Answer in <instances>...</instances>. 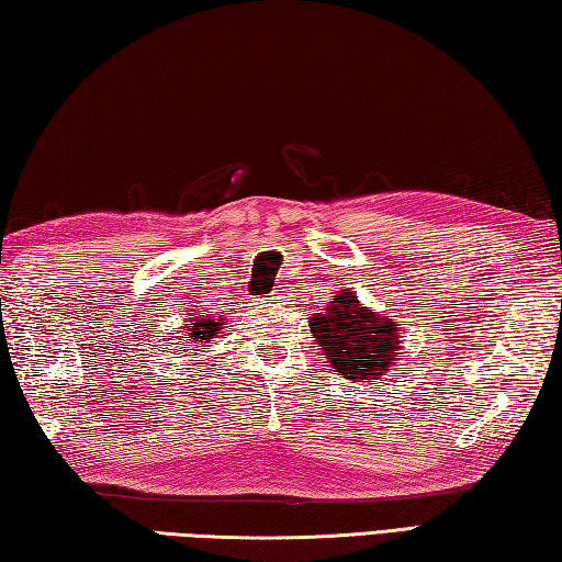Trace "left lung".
<instances>
[{
    "mask_svg": "<svg viewBox=\"0 0 562 562\" xmlns=\"http://www.w3.org/2000/svg\"><path fill=\"white\" fill-rule=\"evenodd\" d=\"M311 333L333 372L345 379H376L398 357L401 327L391 323V315L362 308L352 291L333 295L325 313L313 315Z\"/></svg>",
    "mask_w": 562,
    "mask_h": 562,
    "instance_id": "obj_1",
    "label": "left lung"
}]
</instances>
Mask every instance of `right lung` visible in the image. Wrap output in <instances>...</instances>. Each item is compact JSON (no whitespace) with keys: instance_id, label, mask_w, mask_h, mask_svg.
<instances>
[{"instance_id":"add662e5","label":"right lung","mask_w":562,"mask_h":562,"mask_svg":"<svg viewBox=\"0 0 562 562\" xmlns=\"http://www.w3.org/2000/svg\"><path fill=\"white\" fill-rule=\"evenodd\" d=\"M217 327H220V323H215V317L213 321H210V317H200L198 323H188V335L193 337V340H198V342H203V340H210V337L213 335H217Z\"/></svg>"}]
</instances>
